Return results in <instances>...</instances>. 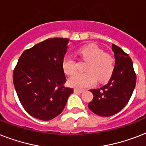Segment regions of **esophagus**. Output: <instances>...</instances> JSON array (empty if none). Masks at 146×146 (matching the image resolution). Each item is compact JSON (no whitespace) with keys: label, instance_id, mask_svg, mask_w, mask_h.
Wrapping results in <instances>:
<instances>
[{"label":"esophagus","instance_id":"esophagus-1","mask_svg":"<svg viewBox=\"0 0 146 146\" xmlns=\"http://www.w3.org/2000/svg\"><path fill=\"white\" fill-rule=\"evenodd\" d=\"M73 92H75V93H82L84 92V90H82V89H74Z\"/></svg>","mask_w":146,"mask_h":146}]
</instances>
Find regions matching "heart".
Listing matches in <instances>:
<instances>
[{
    "mask_svg": "<svg viewBox=\"0 0 146 146\" xmlns=\"http://www.w3.org/2000/svg\"><path fill=\"white\" fill-rule=\"evenodd\" d=\"M85 60L88 61L86 66V73H76L70 78L69 85L76 89H84L92 86L96 79L103 82L108 80L114 69V59L111 54L104 52V50L95 44L82 47L78 51ZM63 69L66 75L74 74L77 70V63L73 57L66 55L63 60Z\"/></svg>",
    "mask_w": 146,
    "mask_h": 146,
    "instance_id": "heart-1",
    "label": "heart"
}]
</instances>
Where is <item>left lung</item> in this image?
I'll return each instance as SVG.
<instances>
[{"label":"left lung","mask_w":146,"mask_h":146,"mask_svg":"<svg viewBox=\"0 0 146 146\" xmlns=\"http://www.w3.org/2000/svg\"><path fill=\"white\" fill-rule=\"evenodd\" d=\"M115 66L108 83L92 89L93 99L89 108L102 117H110L120 111L130 99L136 83V74L131 58L120 47L112 44Z\"/></svg>","instance_id":"obj_1"}]
</instances>
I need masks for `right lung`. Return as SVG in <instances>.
I'll list each match as a JSON object with an SVG mask.
<instances>
[{
	"label": "right lung",
	"instance_id": "1",
	"mask_svg": "<svg viewBox=\"0 0 146 146\" xmlns=\"http://www.w3.org/2000/svg\"><path fill=\"white\" fill-rule=\"evenodd\" d=\"M67 38H48L19 57L13 81L22 106L33 117L50 120L64 110L73 89L66 82L63 60Z\"/></svg>",
	"mask_w": 146,
	"mask_h": 146
}]
</instances>
